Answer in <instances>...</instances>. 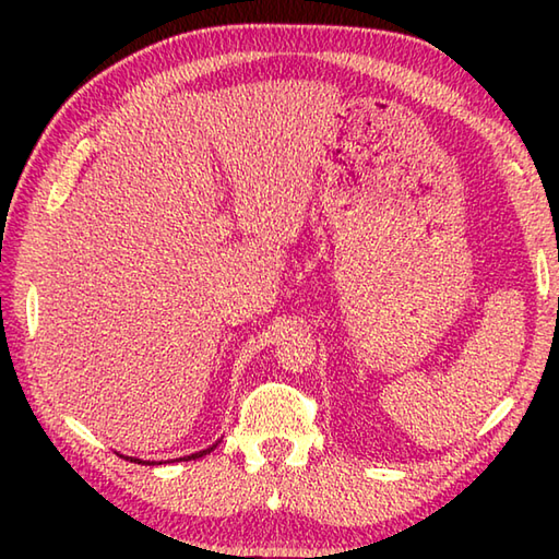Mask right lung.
<instances>
[{
  "label": "right lung",
  "mask_w": 559,
  "mask_h": 559,
  "mask_svg": "<svg viewBox=\"0 0 559 559\" xmlns=\"http://www.w3.org/2000/svg\"><path fill=\"white\" fill-rule=\"evenodd\" d=\"M216 449V444L213 447H209V449H204V451H197V454H192V456H187L185 461H192V459H199V456H206V454H211V451ZM129 461H139V459H129ZM139 463H144V461H139Z\"/></svg>",
  "instance_id": "1"
}]
</instances>
